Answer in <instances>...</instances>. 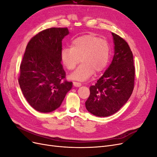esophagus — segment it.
I'll list each match as a JSON object with an SVG mask.
<instances>
[{
    "instance_id": "1",
    "label": "esophagus",
    "mask_w": 157,
    "mask_h": 157,
    "mask_svg": "<svg viewBox=\"0 0 157 157\" xmlns=\"http://www.w3.org/2000/svg\"><path fill=\"white\" fill-rule=\"evenodd\" d=\"M73 85H74L75 87H79V86H80L82 85L81 83L78 82H73Z\"/></svg>"
}]
</instances>
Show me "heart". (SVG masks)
<instances>
[{
  "instance_id": "1",
  "label": "heart",
  "mask_w": 157,
  "mask_h": 157,
  "mask_svg": "<svg viewBox=\"0 0 157 157\" xmlns=\"http://www.w3.org/2000/svg\"><path fill=\"white\" fill-rule=\"evenodd\" d=\"M60 58L68 70H73L82 61L70 77L82 81L91 77L94 71L100 73L107 67L111 58V47L105 39L91 35H83L73 40L71 48L61 50Z\"/></svg>"
}]
</instances>
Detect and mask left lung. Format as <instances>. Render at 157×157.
Returning a JSON list of instances; mask_svg holds the SVG:
<instances>
[{"label":"left lung","instance_id":"left-lung-1","mask_svg":"<svg viewBox=\"0 0 157 157\" xmlns=\"http://www.w3.org/2000/svg\"><path fill=\"white\" fill-rule=\"evenodd\" d=\"M115 54L111 63L95 85L85 105L97 117H108L117 113L127 102L134 88L135 67L132 52L126 41L112 33Z\"/></svg>","mask_w":157,"mask_h":157}]
</instances>
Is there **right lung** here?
Here are the masks:
<instances>
[{
	"instance_id": "1",
	"label": "right lung",
	"mask_w": 157,
	"mask_h": 157,
	"mask_svg": "<svg viewBox=\"0 0 157 157\" xmlns=\"http://www.w3.org/2000/svg\"><path fill=\"white\" fill-rule=\"evenodd\" d=\"M68 34L67 27L49 28L32 37L26 46L18 82L27 102L39 112L58 109L72 88L60 58L61 41Z\"/></svg>"
}]
</instances>
